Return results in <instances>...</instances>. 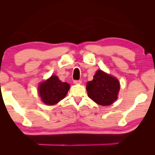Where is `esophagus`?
I'll use <instances>...</instances> for the list:
<instances>
[{"instance_id": "esophagus-1", "label": "esophagus", "mask_w": 155, "mask_h": 155, "mask_svg": "<svg viewBox=\"0 0 155 155\" xmlns=\"http://www.w3.org/2000/svg\"><path fill=\"white\" fill-rule=\"evenodd\" d=\"M74 84H81V81H80V80H74Z\"/></svg>"}]
</instances>
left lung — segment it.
Here are the masks:
<instances>
[{"label": "left lung", "mask_w": 155, "mask_h": 155, "mask_svg": "<svg viewBox=\"0 0 155 155\" xmlns=\"http://www.w3.org/2000/svg\"><path fill=\"white\" fill-rule=\"evenodd\" d=\"M120 86L116 78L98 70L93 80L87 84L88 97L100 105L107 106L117 99Z\"/></svg>", "instance_id": "obj_1"}]
</instances>
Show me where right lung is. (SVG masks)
<instances>
[{
    "mask_svg": "<svg viewBox=\"0 0 155 155\" xmlns=\"http://www.w3.org/2000/svg\"><path fill=\"white\" fill-rule=\"evenodd\" d=\"M69 85L62 82L58 77L53 75L38 87V92L42 101L47 105H53L66 96Z\"/></svg>",
    "mask_w": 155,
    "mask_h": 155,
    "instance_id": "1",
    "label": "right lung"
}]
</instances>
